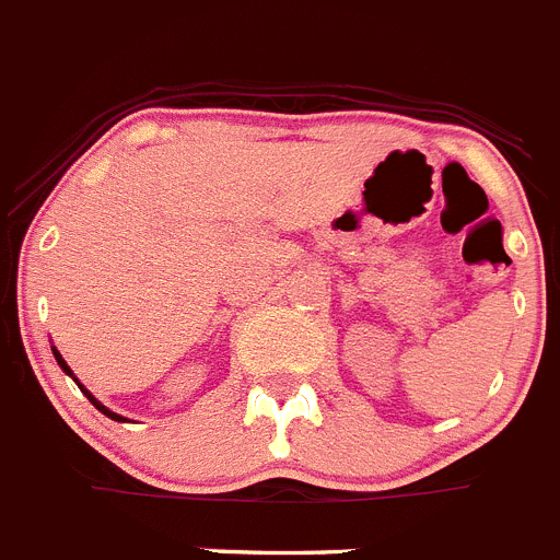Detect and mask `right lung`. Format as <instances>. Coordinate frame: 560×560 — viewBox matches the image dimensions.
Segmentation results:
<instances>
[{"instance_id":"obj_1","label":"right lung","mask_w":560,"mask_h":560,"mask_svg":"<svg viewBox=\"0 0 560 560\" xmlns=\"http://www.w3.org/2000/svg\"><path fill=\"white\" fill-rule=\"evenodd\" d=\"M52 354H56V363H58V366L65 369V372H67V374H70L72 381H75V374H72V369H70V366H67V361H65V358H61V354H58V349H56V347H52ZM75 383H78V381H75ZM78 388H81V392H84V395H86V397H90V402H92V406H95V408H98L101 415H106V417H109V420H115V422H126V420H124V417H120V415H115V411H109V408H106V406H104V402H101V400H95V397H92V395H90V392H86V388H84V386H81V383H78Z\"/></svg>"}]
</instances>
